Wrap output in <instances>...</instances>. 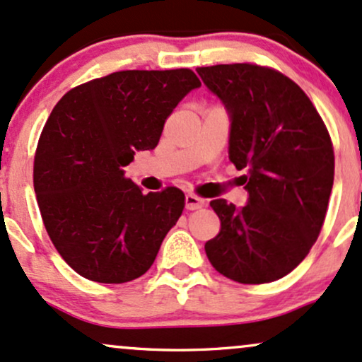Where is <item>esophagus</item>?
Masks as SVG:
<instances>
[{"mask_svg": "<svg viewBox=\"0 0 362 362\" xmlns=\"http://www.w3.org/2000/svg\"><path fill=\"white\" fill-rule=\"evenodd\" d=\"M204 206H207L206 199L199 197V195H195V194H187L185 195V207L189 209V211H195V209H200Z\"/></svg>", "mask_w": 362, "mask_h": 362, "instance_id": "esophagus-1", "label": "esophagus"}]
</instances>
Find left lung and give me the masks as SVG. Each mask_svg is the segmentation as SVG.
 I'll return each instance as SVG.
<instances>
[{"mask_svg":"<svg viewBox=\"0 0 362 362\" xmlns=\"http://www.w3.org/2000/svg\"><path fill=\"white\" fill-rule=\"evenodd\" d=\"M230 115L229 160L246 170L245 207L211 202L221 229L206 255L221 275L245 285L275 281L302 263L319 238L334 184L327 126L302 87L272 67H199Z\"/></svg>","mask_w":362,"mask_h":362,"instance_id":"1","label":"left lung"}]
</instances>
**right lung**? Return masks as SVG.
<instances>
[{
    "instance_id": "1",
    "label": "right lung",
    "mask_w": 362,
    "mask_h": 362,
    "mask_svg": "<svg viewBox=\"0 0 362 362\" xmlns=\"http://www.w3.org/2000/svg\"><path fill=\"white\" fill-rule=\"evenodd\" d=\"M199 86L190 69L121 71L55 104L35 151L33 187L55 250L81 276L126 283L153 264L185 195L177 187L143 194L123 167L158 145L167 117Z\"/></svg>"
}]
</instances>
